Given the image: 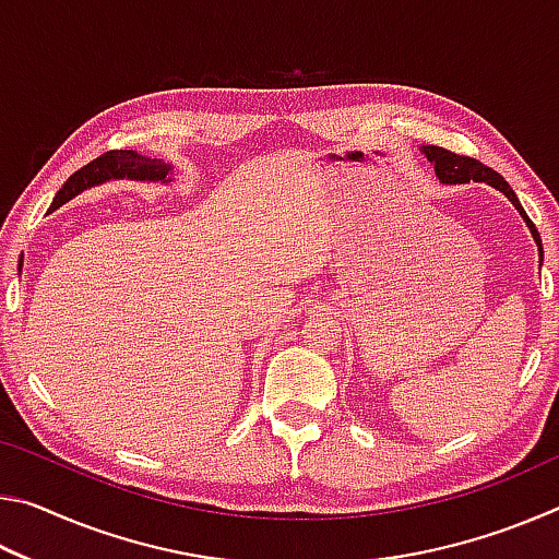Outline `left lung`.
<instances>
[{
	"instance_id": "8db88e82",
	"label": "left lung",
	"mask_w": 559,
	"mask_h": 559,
	"mask_svg": "<svg viewBox=\"0 0 559 559\" xmlns=\"http://www.w3.org/2000/svg\"><path fill=\"white\" fill-rule=\"evenodd\" d=\"M421 153L433 165V173H437V177L441 179L443 185H463V182H471V179H473V182H486L490 187H496L498 192H503L510 200V204H513L515 210L520 212V216L525 219L527 229H530V234H533V239L537 243V253H540V263H543V239H540V234H537L535 224L530 222V216L525 214L523 206H520L518 194L513 192V189H510V185L496 173V169L486 167L484 163H478V159L456 155V153H451V150H443V147H437V145H424Z\"/></svg>"
}]
</instances>
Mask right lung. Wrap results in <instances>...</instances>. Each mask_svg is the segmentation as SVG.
Returning a JSON list of instances; mask_svg holds the SVG:
<instances>
[{
  "label": "right lung",
  "mask_w": 559,
  "mask_h": 559,
  "mask_svg": "<svg viewBox=\"0 0 559 559\" xmlns=\"http://www.w3.org/2000/svg\"><path fill=\"white\" fill-rule=\"evenodd\" d=\"M173 175V165H165L163 159H150L138 155L135 150H110L103 153L93 163L83 165L79 173H73L66 185L59 189V194L53 197L51 210H59L61 204L73 200L75 194H81L83 189L96 187L108 182V179H138V182H169Z\"/></svg>",
  "instance_id": "1"
}]
</instances>
